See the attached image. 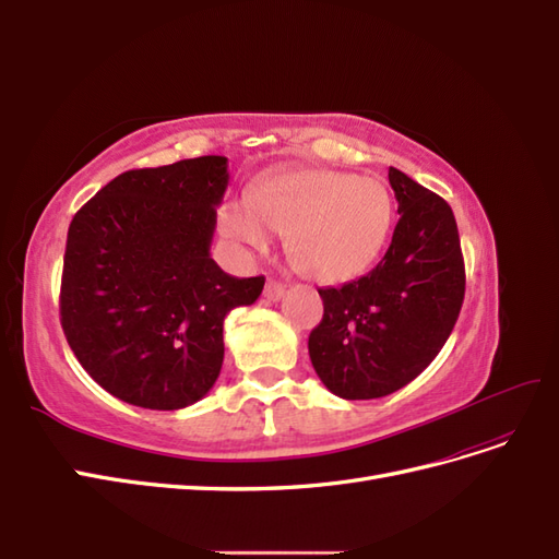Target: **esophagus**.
<instances>
[{
  "instance_id": "obj_1",
  "label": "esophagus",
  "mask_w": 559,
  "mask_h": 559,
  "mask_svg": "<svg viewBox=\"0 0 559 559\" xmlns=\"http://www.w3.org/2000/svg\"><path fill=\"white\" fill-rule=\"evenodd\" d=\"M263 294H265L267 300H280L284 296V284L277 282V280H267Z\"/></svg>"
}]
</instances>
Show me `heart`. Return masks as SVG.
I'll return each mask as SVG.
<instances>
[{
    "label": "heart",
    "mask_w": 559,
    "mask_h": 559,
    "mask_svg": "<svg viewBox=\"0 0 559 559\" xmlns=\"http://www.w3.org/2000/svg\"><path fill=\"white\" fill-rule=\"evenodd\" d=\"M230 240L263 251L273 230L284 235L289 259L321 284L366 275L394 228V200L378 179L329 167H298L261 179L222 210Z\"/></svg>",
    "instance_id": "1"
}]
</instances>
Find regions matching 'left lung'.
Listing matches in <instances>:
<instances>
[{
  "label": "left lung",
  "mask_w": 559,
  "mask_h": 559,
  "mask_svg": "<svg viewBox=\"0 0 559 559\" xmlns=\"http://www.w3.org/2000/svg\"><path fill=\"white\" fill-rule=\"evenodd\" d=\"M399 224L384 259L341 289H319L324 317L308 349L319 380L347 401L380 399L425 370L460 317L466 275L448 202L389 167Z\"/></svg>",
  "instance_id": "1"
}]
</instances>
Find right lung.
<instances>
[{"mask_svg": "<svg viewBox=\"0 0 559 559\" xmlns=\"http://www.w3.org/2000/svg\"><path fill=\"white\" fill-rule=\"evenodd\" d=\"M228 158L128 170L67 230L60 324L86 373L116 399L179 411L222 373L224 319L265 277H230L210 257Z\"/></svg>", "mask_w": 559, "mask_h": 559, "instance_id": "right-lung-1", "label": "right lung"}]
</instances>
